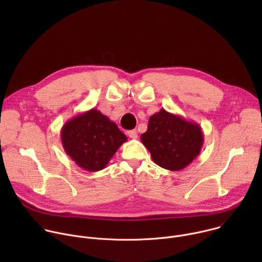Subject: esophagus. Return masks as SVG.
I'll list each match as a JSON object with an SVG mask.
<instances>
[{
  "mask_svg": "<svg viewBox=\"0 0 262 262\" xmlns=\"http://www.w3.org/2000/svg\"><path fill=\"white\" fill-rule=\"evenodd\" d=\"M127 135H128V137L132 138V139H137V137H138V132H137L136 129H133V130L127 132Z\"/></svg>",
  "mask_w": 262,
  "mask_h": 262,
  "instance_id": "obj_1",
  "label": "esophagus"
}]
</instances>
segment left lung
Segmentation results:
<instances>
[{
	"mask_svg": "<svg viewBox=\"0 0 262 262\" xmlns=\"http://www.w3.org/2000/svg\"><path fill=\"white\" fill-rule=\"evenodd\" d=\"M141 141L157 165L170 171H179L200 155L204 135L196 122L161 108L149 118Z\"/></svg>",
	"mask_w": 262,
	"mask_h": 262,
	"instance_id": "left-lung-1",
	"label": "left lung"
}]
</instances>
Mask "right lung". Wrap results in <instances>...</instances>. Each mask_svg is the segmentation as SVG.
I'll use <instances>...</instances> for the list:
<instances>
[{
	"mask_svg": "<svg viewBox=\"0 0 262 262\" xmlns=\"http://www.w3.org/2000/svg\"><path fill=\"white\" fill-rule=\"evenodd\" d=\"M60 136L65 154L89 172L104 169L127 141L117 124L94 107L69 119Z\"/></svg>",
	"mask_w": 262,
	"mask_h": 262,
	"instance_id": "obj_1",
	"label": "right lung"
}]
</instances>
